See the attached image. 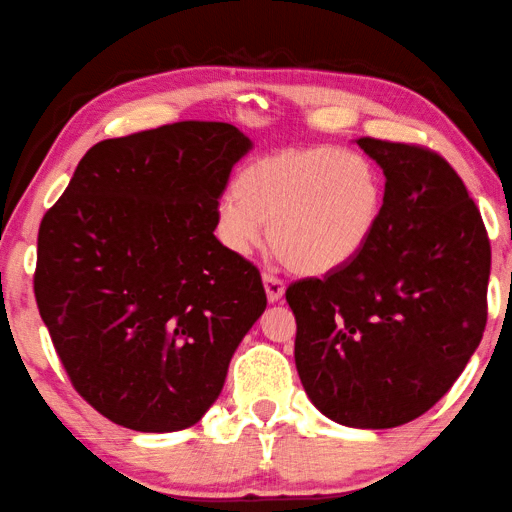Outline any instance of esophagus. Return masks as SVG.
I'll use <instances>...</instances> for the list:
<instances>
[{
	"label": "esophagus",
	"instance_id": "34e87169",
	"mask_svg": "<svg viewBox=\"0 0 512 512\" xmlns=\"http://www.w3.org/2000/svg\"><path fill=\"white\" fill-rule=\"evenodd\" d=\"M264 288H266V295L271 302H280L284 297V291H286L284 282L273 273H264Z\"/></svg>",
	"mask_w": 512,
	"mask_h": 512
}]
</instances>
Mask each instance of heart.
Masks as SVG:
<instances>
[{
	"instance_id": "b5f03b06",
	"label": "heart",
	"mask_w": 512,
	"mask_h": 512,
	"mask_svg": "<svg viewBox=\"0 0 512 512\" xmlns=\"http://www.w3.org/2000/svg\"><path fill=\"white\" fill-rule=\"evenodd\" d=\"M383 210V179L367 154L349 147H286L244 165L221 197L215 232L230 253L264 239L291 271L336 273L367 246Z\"/></svg>"
}]
</instances>
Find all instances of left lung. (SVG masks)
I'll list each match as a JSON object with an SVG mask.
<instances>
[{
	"label": "left lung",
	"mask_w": 512,
	"mask_h": 512,
	"mask_svg": "<svg viewBox=\"0 0 512 512\" xmlns=\"http://www.w3.org/2000/svg\"><path fill=\"white\" fill-rule=\"evenodd\" d=\"M385 174L374 235L327 277L286 288L295 367L318 410L387 430L425 414L479 347L490 241L450 163L425 147L358 138Z\"/></svg>",
	"instance_id": "obj_1"
}]
</instances>
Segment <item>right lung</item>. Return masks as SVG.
I'll return each mask as SVG.
<instances>
[{"label": "right lung", "mask_w": 512, "mask_h": 512, "mask_svg": "<svg viewBox=\"0 0 512 512\" xmlns=\"http://www.w3.org/2000/svg\"><path fill=\"white\" fill-rule=\"evenodd\" d=\"M253 141L228 123L163 125L82 156L37 235L35 300L73 387L109 421H201L266 309L262 275L215 237Z\"/></svg>", "instance_id": "obj_1"}]
</instances>
